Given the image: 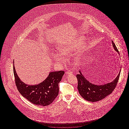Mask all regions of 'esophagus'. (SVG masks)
<instances>
[{
  "mask_svg": "<svg viewBox=\"0 0 129 129\" xmlns=\"http://www.w3.org/2000/svg\"><path fill=\"white\" fill-rule=\"evenodd\" d=\"M66 74H72L73 72L72 71H71L70 70H69V71H68L67 72H66Z\"/></svg>",
  "mask_w": 129,
  "mask_h": 129,
  "instance_id": "esophagus-1",
  "label": "esophagus"
}]
</instances>
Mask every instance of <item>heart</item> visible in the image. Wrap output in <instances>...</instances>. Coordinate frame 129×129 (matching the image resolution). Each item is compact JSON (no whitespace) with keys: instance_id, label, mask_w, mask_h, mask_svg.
<instances>
[{"instance_id":"1","label":"heart","mask_w":129,"mask_h":129,"mask_svg":"<svg viewBox=\"0 0 129 129\" xmlns=\"http://www.w3.org/2000/svg\"><path fill=\"white\" fill-rule=\"evenodd\" d=\"M81 41V39H78L77 40H76L72 43L59 45L58 47L59 53L62 55L66 56H70L74 52L76 51ZM53 57L56 61L59 63H62L64 61V57L62 55L58 54H54ZM79 55H76L74 57V63L75 64L77 63V62L79 61Z\"/></svg>"}]
</instances>
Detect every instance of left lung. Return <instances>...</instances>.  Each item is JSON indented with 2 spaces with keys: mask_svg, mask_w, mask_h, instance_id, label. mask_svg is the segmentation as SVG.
Here are the masks:
<instances>
[{
  "mask_svg": "<svg viewBox=\"0 0 129 129\" xmlns=\"http://www.w3.org/2000/svg\"><path fill=\"white\" fill-rule=\"evenodd\" d=\"M112 42L114 49L119 54L115 44ZM79 73L76 75V78L78 80L77 88L80 95L86 101L96 102L103 100L114 91L119 79L120 71L113 81L103 85L93 84L86 79L80 71Z\"/></svg>",
  "mask_w": 129,
  "mask_h": 129,
  "instance_id": "8db88e82",
  "label": "left lung"
}]
</instances>
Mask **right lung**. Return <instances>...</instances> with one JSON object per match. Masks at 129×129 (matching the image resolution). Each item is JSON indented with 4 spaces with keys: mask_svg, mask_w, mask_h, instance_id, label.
<instances>
[{
    "mask_svg": "<svg viewBox=\"0 0 129 129\" xmlns=\"http://www.w3.org/2000/svg\"><path fill=\"white\" fill-rule=\"evenodd\" d=\"M14 63V62H13ZM15 82L19 92L34 104L47 106L51 104L58 94V84L65 72L63 71L50 72L47 78L37 85L25 84L19 78L13 64Z\"/></svg>",
    "mask_w": 129,
    "mask_h": 129,
    "instance_id": "obj_1",
    "label": "right lung"
}]
</instances>
